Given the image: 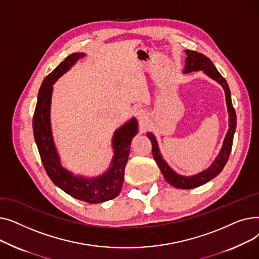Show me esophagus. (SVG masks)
I'll return each mask as SVG.
<instances>
[{"label": "esophagus", "instance_id": "obj_1", "mask_svg": "<svg viewBox=\"0 0 259 259\" xmlns=\"http://www.w3.org/2000/svg\"><path fill=\"white\" fill-rule=\"evenodd\" d=\"M147 110L145 108H138L137 110H135V116L137 118H139L140 120H145L147 118Z\"/></svg>", "mask_w": 259, "mask_h": 259}]
</instances>
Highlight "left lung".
<instances>
[{"instance_id": "obj_1", "label": "left lung", "mask_w": 259, "mask_h": 259, "mask_svg": "<svg viewBox=\"0 0 259 259\" xmlns=\"http://www.w3.org/2000/svg\"><path fill=\"white\" fill-rule=\"evenodd\" d=\"M185 52L187 54L186 65L183 70L185 74L192 71H202L207 76L217 81L225 91L226 104H227L228 115H229V129L227 131L223 146L221 148V151L216 155V157L212 161V164L207 169L198 172L197 174L187 176V175H182V174H179L178 172H175L167 164V161L164 159V157H162L159 151L157 141L151 132H148L147 137L150 139L152 143L153 157L156 161L157 166L159 167L162 175H164L165 180L175 188L193 189L206 184L212 179H214L215 176H217L223 171L225 165L227 164L229 155L231 153V149H232L233 137L236 129V113L232 105V100H231V92H230L227 80L222 76L219 70L216 69V67L211 62V60L207 58L205 54L199 53L197 51L186 49Z\"/></svg>"}]
</instances>
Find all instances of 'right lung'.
Returning <instances> with one entry per match:
<instances>
[{"mask_svg": "<svg viewBox=\"0 0 259 259\" xmlns=\"http://www.w3.org/2000/svg\"><path fill=\"white\" fill-rule=\"evenodd\" d=\"M85 56L84 52L70 54L45 77L38 90L32 126L40 159L52 183L76 199L89 203H100L115 198L120 192L131 142L139 132V122L137 118L132 117L114 131L112 137L113 156L110 166L103 174L88 178L75 175L63 167L51 129L50 111L53 84Z\"/></svg>", "mask_w": 259, "mask_h": 259, "instance_id": "obj_1", "label": "right lung"}]
</instances>
